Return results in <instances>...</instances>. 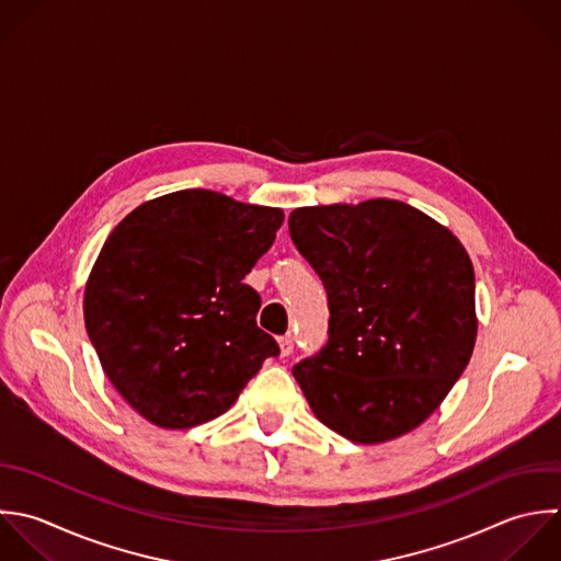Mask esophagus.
<instances>
[{"label":"esophagus","mask_w":561,"mask_h":561,"mask_svg":"<svg viewBox=\"0 0 561 561\" xmlns=\"http://www.w3.org/2000/svg\"><path fill=\"white\" fill-rule=\"evenodd\" d=\"M277 343H279V354H282V356H290V354H293V347H295V345H293V339H290V336H282Z\"/></svg>","instance_id":"34e87169"}]
</instances>
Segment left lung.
I'll return each mask as SVG.
<instances>
[{
  "instance_id": "8db88e82",
  "label": "left lung",
  "mask_w": 561,
  "mask_h": 561,
  "mask_svg": "<svg viewBox=\"0 0 561 561\" xmlns=\"http://www.w3.org/2000/svg\"><path fill=\"white\" fill-rule=\"evenodd\" d=\"M288 227L330 306L325 347L293 369L312 413L354 444L411 433L439 409L474 352L466 247L393 198L297 207Z\"/></svg>"
}]
</instances>
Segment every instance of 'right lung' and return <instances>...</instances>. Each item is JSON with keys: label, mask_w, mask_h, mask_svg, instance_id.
<instances>
[{"label": "right lung", "mask_w": 561, "mask_h": 561, "mask_svg": "<svg viewBox=\"0 0 561 561\" xmlns=\"http://www.w3.org/2000/svg\"><path fill=\"white\" fill-rule=\"evenodd\" d=\"M282 222L279 207L181 190L111 231L84 286V325L106 378L144 420L170 431L205 424L279 354L242 279Z\"/></svg>", "instance_id": "right-lung-1"}]
</instances>
